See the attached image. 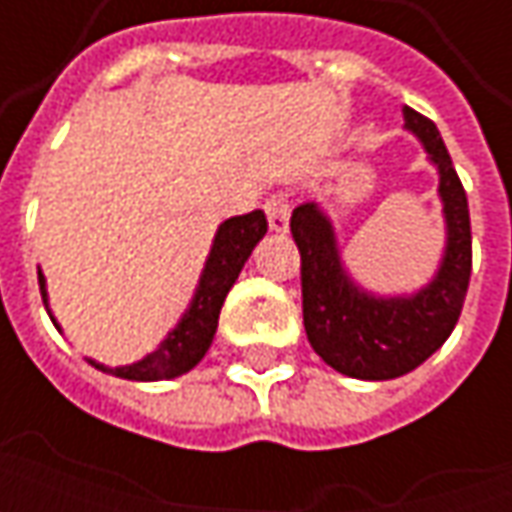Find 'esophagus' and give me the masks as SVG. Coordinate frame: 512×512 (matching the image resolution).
I'll return each instance as SVG.
<instances>
[{
    "label": "esophagus",
    "mask_w": 512,
    "mask_h": 512,
    "mask_svg": "<svg viewBox=\"0 0 512 512\" xmlns=\"http://www.w3.org/2000/svg\"><path fill=\"white\" fill-rule=\"evenodd\" d=\"M266 216H268V227L274 233H285L290 222V200L288 194H271L266 200Z\"/></svg>",
    "instance_id": "34e87169"
}]
</instances>
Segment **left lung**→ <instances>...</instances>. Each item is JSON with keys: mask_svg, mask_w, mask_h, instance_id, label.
Listing matches in <instances>:
<instances>
[{"mask_svg": "<svg viewBox=\"0 0 512 512\" xmlns=\"http://www.w3.org/2000/svg\"><path fill=\"white\" fill-rule=\"evenodd\" d=\"M403 117L439 169L447 246L430 285L414 296H373L345 274L332 222L315 202H304L290 216L301 255L307 340L326 365L362 381L406 376L436 354L461 318L472 277V224L461 178L433 120L411 106Z\"/></svg>", "mask_w": 512, "mask_h": 512, "instance_id": "1", "label": "left lung"}]
</instances>
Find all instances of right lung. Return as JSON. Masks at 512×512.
I'll use <instances>...</instances> for the list:
<instances>
[{"label": "right lung", "instance_id": "right-lung-1", "mask_svg": "<svg viewBox=\"0 0 512 512\" xmlns=\"http://www.w3.org/2000/svg\"><path fill=\"white\" fill-rule=\"evenodd\" d=\"M266 230L268 222L263 211L233 216V219L219 224L216 238H213L211 255L205 260L200 285L194 290V299H191L189 310L183 312L178 326L161 340V345H158L153 354H147L145 359H139V362L126 367H106L101 362H93V359H87V362L95 370H101V373L128 378V381H164V378H178L183 373H189L191 367L197 365L202 356H205V351L211 348L224 299H227V293L235 285V279L241 274V268H244V263L252 255L257 241L266 235ZM38 282L43 304L49 310L46 277L40 271ZM49 318L54 321L51 310ZM54 326H57V321H54Z\"/></svg>", "mask_w": 512, "mask_h": 512}]
</instances>
